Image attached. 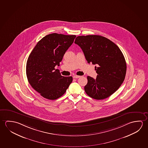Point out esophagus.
I'll return each instance as SVG.
<instances>
[{
    "label": "esophagus",
    "mask_w": 148,
    "mask_h": 148,
    "mask_svg": "<svg viewBox=\"0 0 148 148\" xmlns=\"http://www.w3.org/2000/svg\"><path fill=\"white\" fill-rule=\"evenodd\" d=\"M80 77V76H78V75H74L73 76V78H78Z\"/></svg>",
    "instance_id": "esophagus-1"
}]
</instances>
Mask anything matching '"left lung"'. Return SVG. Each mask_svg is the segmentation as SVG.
Returning <instances> with one entry per match:
<instances>
[{
    "label": "left lung",
    "instance_id": "1",
    "mask_svg": "<svg viewBox=\"0 0 148 148\" xmlns=\"http://www.w3.org/2000/svg\"><path fill=\"white\" fill-rule=\"evenodd\" d=\"M75 43L80 47L88 63L97 64L96 79L87 76L86 93L95 99L110 97L125 79L126 63L119 47L110 40L98 35L78 36Z\"/></svg>",
    "mask_w": 148,
    "mask_h": 148
}]
</instances>
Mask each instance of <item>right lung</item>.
Here are the masks:
<instances>
[{
  "instance_id": "right-lung-1",
  "label": "right lung",
  "mask_w": 148,
  "mask_h": 148,
  "mask_svg": "<svg viewBox=\"0 0 148 148\" xmlns=\"http://www.w3.org/2000/svg\"><path fill=\"white\" fill-rule=\"evenodd\" d=\"M76 36L56 33L46 35L38 42L30 54L26 64L27 79L32 87L44 98L58 99L72 82V76H61L55 67L59 66Z\"/></svg>"
}]
</instances>
